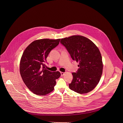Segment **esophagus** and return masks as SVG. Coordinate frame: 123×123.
I'll return each instance as SVG.
<instances>
[{"label": "esophagus", "mask_w": 123, "mask_h": 123, "mask_svg": "<svg viewBox=\"0 0 123 123\" xmlns=\"http://www.w3.org/2000/svg\"><path fill=\"white\" fill-rule=\"evenodd\" d=\"M60 73H61V76H63V75H64L65 74V73H63V72H60Z\"/></svg>", "instance_id": "obj_1"}]
</instances>
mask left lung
<instances>
[{
  "label": "left lung",
  "mask_w": 123,
  "mask_h": 123,
  "mask_svg": "<svg viewBox=\"0 0 123 123\" xmlns=\"http://www.w3.org/2000/svg\"><path fill=\"white\" fill-rule=\"evenodd\" d=\"M60 43L79 64L77 73H73V79L69 84L70 89L79 94L93 90L100 80L103 71L101 53L92 41L86 37L74 35L62 38Z\"/></svg>",
  "instance_id": "8db88e82"
}]
</instances>
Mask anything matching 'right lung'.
I'll use <instances>...</instances> for the list:
<instances>
[{"mask_svg":"<svg viewBox=\"0 0 123 123\" xmlns=\"http://www.w3.org/2000/svg\"><path fill=\"white\" fill-rule=\"evenodd\" d=\"M60 39H42L34 41L22 54L20 62V73L27 88L34 94L45 96L54 89L60 72L45 69V63L49 53L60 43Z\"/></svg>","mask_w":123,"mask_h":123,"instance_id":"obj_1","label":"right lung"}]
</instances>
